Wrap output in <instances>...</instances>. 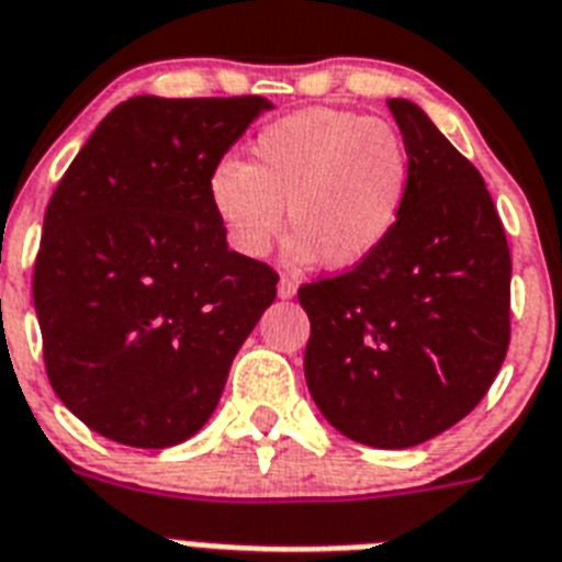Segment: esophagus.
I'll return each instance as SVG.
<instances>
[{
    "label": "esophagus",
    "mask_w": 562,
    "mask_h": 562,
    "mask_svg": "<svg viewBox=\"0 0 562 562\" xmlns=\"http://www.w3.org/2000/svg\"><path fill=\"white\" fill-rule=\"evenodd\" d=\"M277 291H280L282 300H291V296L296 294V280L291 277V273H282L280 285H277Z\"/></svg>",
    "instance_id": "esophagus-1"
}]
</instances>
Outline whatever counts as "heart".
<instances>
[{
	"instance_id": "1",
	"label": "heart",
	"mask_w": 562,
	"mask_h": 562,
	"mask_svg": "<svg viewBox=\"0 0 562 562\" xmlns=\"http://www.w3.org/2000/svg\"><path fill=\"white\" fill-rule=\"evenodd\" d=\"M254 162L225 157L209 193L231 245L262 257L282 231L291 254L348 268L380 248L400 223L412 186V154L391 122L339 108H305L259 131Z\"/></svg>"
}]
</instances>
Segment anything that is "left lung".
Masks as SVG:
<instances>
[{
  "label": "left lung",
  "instance_id": "1",
  "mask_svg": "<svg viewBox=\"0 0 562 562\" xmlns=\"http://www.w3.org/2000/svg\"><path fill=\"white\" fill-rule=\"evenodd\" d=\"M389 108L412 154L400 223L371 257L296 296L323 417L374 449H408L492 389L512 339V254L477 168L414 102Z\"/></svg>",
  "mask_w": 562,
  "mask_h": 562
}]
</instances>
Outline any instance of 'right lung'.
<instances>
[{"label": "right lung", "mask_w": 562, "mask_h": 562, "mask_svg": "<svg viewBox=\"0 0 562 562\" xmlns=\"http://www.w3.org/2000/svg\"><path fill=\"white\" fill-rule=\"evenodd\" d=\"M266 97H134L59 179L33 262L56 397L122 446L168 449L214 414L280 273L228 251L209 177Z\"/></svg>", "instance_id": "obj_1"}]
</instances>
